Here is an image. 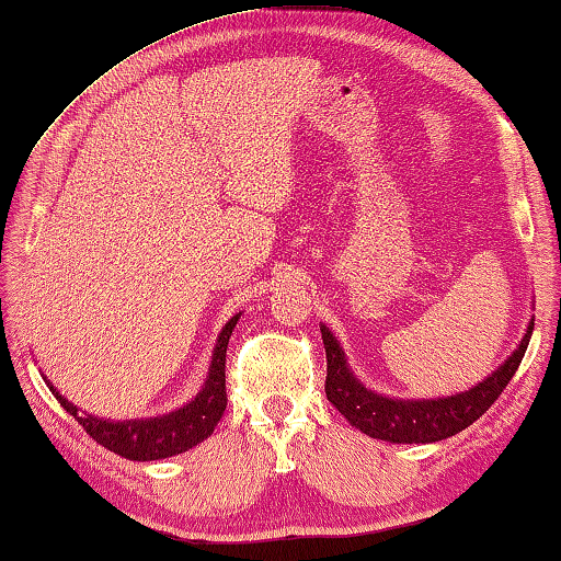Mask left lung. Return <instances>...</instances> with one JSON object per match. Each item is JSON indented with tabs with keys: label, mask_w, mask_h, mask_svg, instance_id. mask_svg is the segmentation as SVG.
Here are the masks:
<instances>
[{
	"label": "left lung",
	"mask_w": 561,
	"mask_h": 561,
	"mask_svg": "<svg viewBox=\"0 0 561 561\" xmlns=\"http://www.w3.org/2000/svg\"><path fill=\"white\" fill-rule=\"evenodd\" d=\"M319 329H322L327 350L324 392L329 402L344 414V420L354 430H359L375 439H385L392 444H432L455 437L461 430H467L469 424L477 422L496 402V397L510 385L524 352H527L535 319H529L527 332H524L517 350L492 375H486L474 387L465 389V392L432 399H402L379 394L375 389H369L352 371L342 344L336 342L332 329L327 324H319Z\"/></svg>",
	"instance_id": "left-lung-1"
}]
</instances>
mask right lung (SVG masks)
Wrapping results in <instances>:
<instances>
[{
    "label": "right lung",
    "mask_w": 561,
    "mask_h": 561,
    "mask_svg": "<svg viewBox=\"0 0 561 561\" xmlns=\"http://www.w3.org/2000/svg\"><path fill=\"white\" fill-rule=\"evenodd\" d=\"M239 317H242V312L234 314L225 327H221L215 352H211L207 379H204L197 397H192V402L174 409V412L157 416H137V420H104V416L82 412V409L69 402L67 397H61L59 389L51 385L47 377H42L51 389V394L57 397V402L84 426L89 437L114 451V455L131 461H154L182 455V451L197 447L199 442L211 437L221 414H225L227 344L239 322Z\"/></svg>",
    "instance_id": "add662e5"
}]
</instances>
